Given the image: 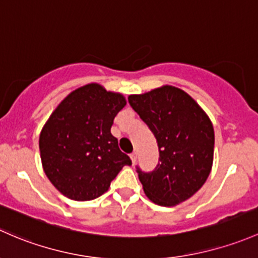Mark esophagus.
<instances>
[{
    "label": "esophagus",
    "instance_id": "34e87169",
    "mask_svg": "<svg viewBox=\"0 0 258 258\" xmlns=\"http://www.w3.org/2000/svg\"><path fill=\"white\" fill-rule=\"evenodd\" d=\"M130 159H132V163L133 164L137 163V159H138V153H137V151H134V153L130 154Z\"/></svg>",
    "mask_w": 258,
    "mask_h": 258
}]
</instances>
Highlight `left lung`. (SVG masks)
<instances>
[{
  "label": "left lung",
  "instance_id": "left-lung-1",
  "mask_svg": "<svg viewBox=\"0 0 258 258\" xmlns=\"http://www.w3.org/2000/svg\"><path fill=\"white\" fill-rule=\"evenodd\" d=\"M128 102L155 137L159 163L150 172L137 166L145 195L160 206L187 200L205 184L214 160L209 116L184 90L161 87Z\"/></svg>",
  "mask_w": 258,
  "mask_h": 258
}]
</instances>
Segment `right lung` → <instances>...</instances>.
Here are the masks:
<instances>
[{
    "label": "right lung",
    "instance_id": "add662e5",
    "mask_svg": "<svg viewBox=\"0 0 258 258\" xmlns=\"http://www.w3.org/2000/svg\"><path fill=\"white\" fill-rule=\"evenodd\" d=\"M126 104L119 93L87 84L62 100L39 135L43 170L58 191L76 201L99 198L132 160L110 128Z\"/></svg>",
    "mask_w": 258,
    "mask_h": 258
}]
</instances>
